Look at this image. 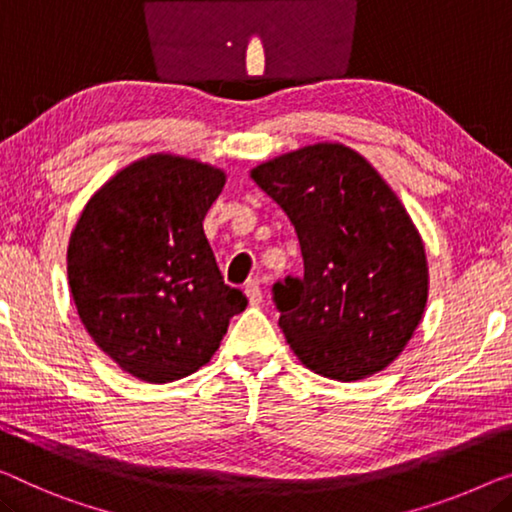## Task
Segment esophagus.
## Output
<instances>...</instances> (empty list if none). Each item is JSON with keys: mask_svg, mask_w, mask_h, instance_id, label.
<instances>
[{"mask_svg": "<svg viewBox=\"0 0 512 512\" xmlns=\"http://www.w3.org/2000/svg\"><path fill=\"white\" fill-rule=\"evenodd\" d=\"M246 296L250 305H259L262 303V287H259L257 280H250L246 285Z\"/></svg>", "mask_w": 512, "mask_h": 512, "instance_id": "esophagus-1", "label": "esophagus"}]
</instances>
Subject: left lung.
<instances>
[{"label": "left lung", "instance_id": "8db88e82", "mask_svg": "<svg viewBox=\"0 0 512 512\" xmlns=\"http://www.w3.org/2000/svg\"><path fill=\"white\" fill-rule=\"evenodd\" d=\"M292 220L303 278L273 285L280 329L322 377L388 368L421 324L430 273L421 234L386 179L342 142H317L250 170Z\"/></svg>", "mask_w": 512, "mask_h": 512}]
</instances>
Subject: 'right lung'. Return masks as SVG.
I'll return each instance as SVG.
<instances>
[{
    "label": "right lung",
    "instance_id": "1",
    "mask_svg": "<svg viewBox=\"0 0 512 512\" xmlns=\"http://www.w3.org/2000/svg\"><path fill=\"white\" fill-rule=\"evenodd\" d=\"M225 181L216 165L158 151L121 167L82 209L68 287L87 333L128 375L149 384L193 375L246 310L202 225Z\"/></svg>",
    "mask_w": 512,
    "mask_h": 512
}]
</instances>
